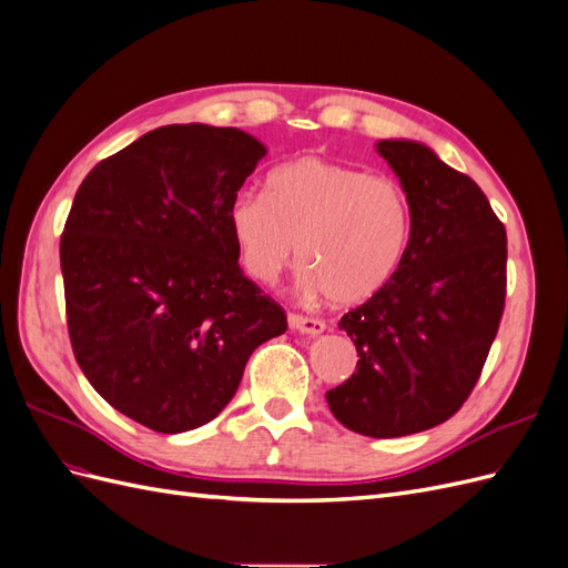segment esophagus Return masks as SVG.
<instances>
[{
  "instance_id": "34e87169",
  "label": "esophagus",
  "mask_w": 568,
  "mask_h": 568,
  "mask_svg": "<svg viewBox=\"0 0 568 568\" xmlns=\"http://www.w3.org/2000/svg\"><path fill=\"white\" fill-rule=\"evenodd\" d=\"M288 326L294 332H301V334H307V336H320L326 329V324L322 320L303 317V315H296V313L288 315Z\"/></svg>"
}]
</instances>
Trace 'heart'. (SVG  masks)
Instances as JSON below:
<instances>
[{"label": "heart", "instance_id": "1", "mask_svg": "<svg viewBox=\"0 0 568 568\" xmlns=\"http://www.w3.org/2000/svg\"><path fill=\"white\" fill-rule=\"evenodd\" d=\"M230 230L255 282L272 284L296 257L301 286L357 305L390 282L409 242L405 189L384 175L303 156L272 170L267 192H242Z\"/></svg>", "mask_w": 568, "mask_h": 568}]
</instances>
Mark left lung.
<instances>
[{
	"label": "left lung",
	"mask_w": 568,
	"mask_h": 568,
	"mask_svg": "<svg viewBox=\"0 0 568 568\" xmlns=\"http://www.w3.org/2000/svg\"><path fill=\"white\" fill-rule=\"evenodd\" d=\"M379 156L409 201V242L390 282L338 329L357 372L326 390L355 434L398 438L450 419L469 398L505 311L507 232L480 186L412 140Z\"/></svg>",
	"instance_id": "1"
}]
</instances>
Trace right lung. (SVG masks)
<instances>
[{"label":"right lung","instance_id":"obj_1","mask_svg":"<svg viewBox=\"0 0 568 568\" xmlns=\"http://www.w3.org/2000/svg\"><path fill=\"white\" fill-rule=\"evenodd\" d=\"M267 153L244 130L165 125L92 168L61 234L68 334L94 390L159 434L234 398L286 315L239 267L230 205Z\"/></svg>","mask_w":568,"mask_h":568}]
</instances>
